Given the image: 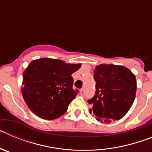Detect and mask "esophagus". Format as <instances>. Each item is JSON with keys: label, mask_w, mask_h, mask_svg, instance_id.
<instances>
[{"label": "esophagus", "mask_w": 152, "mask_h": 152, "mask_svg": "<svg viewBox=\"0 0 152 152\" xmlns=\"http://www.w3.org/2000/svg\"><path fill=\"white\" fill-rule=\"evenodd\" d=\"M80 95H84V89H80Z\"/></svg>", "instance_id": "1"}]
</instances>
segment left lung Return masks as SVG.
<instances>
[{
    "label": "left lung",
    "instance_id": "obj_1",
    "mask_svg": "<svg viewBox=\"0 0 152 152\" xmlns=\"http://www.w3.org/2000/svg\"><path fill=\"white\" fill-rule=\"evenodd\" d=\"M96 94L89 100L90 113L97 121L110 123L122 119L131 108L136 93V78L122 65L101 64L94 70Z\"/></svg>",
    "mask_w": 152,
    "mask_h": 152
}]
</instances>
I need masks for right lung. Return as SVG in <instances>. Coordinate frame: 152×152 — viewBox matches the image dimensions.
I'll use <instances>...</instances> for the list:
<instances>
[{
  "label": "right lung",
  "instance_id": "obj_1",
  "mask_svg": "<svg viewBox=\"0 0 152 152\" xmlns=\"http://www.w3.org/2000/svg\"><path fill=\"white\" fill-rule=\"evenodd\" d=\"M81 64L42 58L31 61L23 74V97L39 117L52 120L62 116L77 94L72 75Z\"/></svg>",
  "mask_w": 152,
  "mask_h": 152
}]
</instances>
